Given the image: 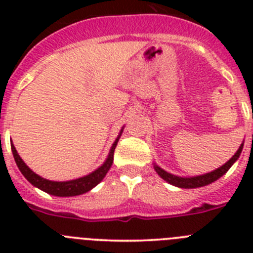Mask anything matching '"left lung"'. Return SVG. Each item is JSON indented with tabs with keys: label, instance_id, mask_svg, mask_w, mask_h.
I'll return each instance as SVG.
<instances>
[{
	"label": "left lung",
	"instance_id": "1",
	"mask_svg": "<svg viewBox=\"0 0 253 253\" xmlns=\"http://www.w3.org/2000/svg\"><path fill=\"white\" fill-rule=\"evenodd\" d=\"M242 148H243V144H241L240 149L236 152V154H234L233 157L228 161L225 165H223L222 167H219V169H216L215 171L213 172H210V173H205V175H202V176H196V177H178V176L171 175V173H169V172H166L165 169H162L158 166H154V169H156V172H157L158 175H160L163 180L167 181V182L171 185H175V186H178V187H184V189H195V187H202V186H205V185L211 184V182H214L215 180H218L219 177H222L225 172L231 169L232 165L238 160L241 152H242Z\"/></svg>",
	"mask_w": 253,
	"mask_h": 253
}]
</instances>
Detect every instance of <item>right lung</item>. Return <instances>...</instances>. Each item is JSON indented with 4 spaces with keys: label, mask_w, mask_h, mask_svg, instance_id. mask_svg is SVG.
<instances>
[{
    "label": "right lung",
    "mask_w": 253,
    "mask_h": 253,
    "mask_svg": "<svg viewBox=\"0 0 253 253\" xmlns=\"http://www.w3.org/2000/svg\"><path fill=\"white\" fill-rule=\"evenodd\" d=\"M118 140H119V138L114 142L106 162H105L100 169L93 171L92 173H90V175L84 176V177L77 178V180H72V181H64V182L49 181L43 177H40V176H38L37 173H34V172L31 171V169L26 166L25 163H24V161H22L21 158H20L19 154H17L13 144H11V151H12L13 158H15V162H16L17 167H19V169L21 171L22 175L25 176V178L30 182L31 185H34V186H37L38 189L43 190V191L50 194V195L76 196V195H81V194L87 193V191H90L92 187H95L99 182H101L102 178L106 176L107 171L110 169L111 165H113L114 162V151H115V147L116 144H118Z\"/></svg>",
    "instance_id": "1"
}]
</instances>
